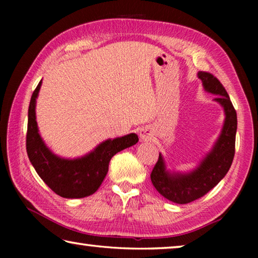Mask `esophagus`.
<instances>
[{
    "mask_svg": "<svg viewBox=\"0 0 258 258\" xmlns=\"http://www.w3.org/2000/svg\"><path fill=\"white\" fill-rule=\"evenodd\" d=\"M151 131L150 128H142L140 131V139L142 140V141H149L151 139Z\"/></svg>",
    "mask_w": 258,
    "mask_h": 258,
    "instance_id": "1",
    "label": "esophagus"
}]
</instances>
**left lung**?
Returning <instances> with one entry per match:
<instances>
[{
    "mask_svg": "<svg viewBox=\"0 0 258 258\" xmlns=\"http://www.w3.org/2000/svg\"><path fill=\"white\" fill-rule=\"evenodd\" d=\"M198 77L207 92L216 94L214 100L223 107L225 120L212 151L192 172L169 173L166 171L164 158L159 154L158 161L151 172V182L163 197L176 204L191 203L211 191L226 175L234 157L237 112L229 94L222 83L212 74L199 72Z\"/></svg>",
    "mask_w": 258,
    "mask_h": 258,
    "instance_id": "left-lung-1",
    "label": "left lung"
}]
</instances>
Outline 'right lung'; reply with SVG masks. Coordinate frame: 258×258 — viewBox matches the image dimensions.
Segmentation results:
<instances>
[{
	"instance_id": "add662e5",
	"label": "right lung",
	"mask_w": 258,
	"mask_h": 258,
	"mask_svg": "<svg viewBox=\"0 0 258 258\" xmlns=\"http://www.w3.org/2000/svg\"><path fill=\"white\" fill-rule=\"evenodd\" d=\"M42 80L30 98L26 149L30 163L45 184L62 198H84L93 195L108 173L109 161L117 152L132 147L139 141L137 134L107 140L90 154L76 159H64L54 155L43 142L38 133L36 99Z\"/></svg>"
}]
</instances>
